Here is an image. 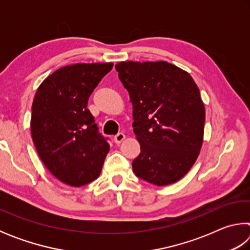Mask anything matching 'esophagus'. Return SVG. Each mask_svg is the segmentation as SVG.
Instances as JSON below:
<instances>
[{
  "label": "esophagus",
  "instance_id": "obj_1",
  "mask_svg": "<svg viewBox=\"0 0 250 250\" xmlns=\"http://www.w3.org/2000/svg\"><path fill=\"white\" fill-rule=\"evenodd\" d=\"M125 139V134L124 132H119L115 135V142L117 143V145H119V143L124 141Z\"/></svg>",
  "mask_w": 250,
  "mask_h": 250
}]
</instances>
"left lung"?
<instances>
[{"label":"left lung","mask_w":250,"mask_h":250,"mask_svg":"<svg viewBox=\"0 0 250 250\" xmlns=\"http://www.w3.org/2000/svg\"><path fill=\"white\" fill-rule=\"evenodd\" d=\"M119 79L133 107V132L141 152L134 174L164 186L182 179L203 145L205 108L188 71L167 62H121Z\"/></svg>","instance_id":"1"}]
</instances>
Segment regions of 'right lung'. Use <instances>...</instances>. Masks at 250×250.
Returning <instances> with one entry per match:
<instances>
[{
  "instance_id": "add662e5",
  "label": "right lung",
  "mask_w": 250,
  "mask_h": 250,
  "mask_svg": "<svg viewBox=\"0 0 250 250\" xmlns=\"http://www.w3.org/2000/svg\"><path fill=\"white\" fill-rule=\"evenodd\" d=\"M112 67V62L64 66L41 83L34 97L33 142L44 166L62 183L78 188L100 174L110 146L87 104Z\"/></svg>"
}]
</instances>
